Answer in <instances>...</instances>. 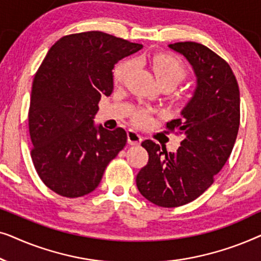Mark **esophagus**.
<instances>
[{
	"instance_id": "esophagus-1",
	"label": "esophagus",
	"mask_w": 261,
	"mask_h": 261,
	"mask_svg": "<svg viewBox=\"0 0 261 261\" xmlns=\"http://www.w3.org/2000/svg\"><path fill=\"white\" fill-rule=\"evenodd\" d=\"M127 140L129 145H139L142 141L141 135L133 129H129L127 132Z\"/></svg>"
}]
</instances>
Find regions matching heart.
Instances as JSON below:
<instances>
[{"label": "heart", "instance_id": "1", "mask_svg": "<svg viewBox=\"0 0 261 261\" xmlns=\"http://www.w3.org/2000/svg\"><path fill=\"white\" fill-rule=\"evenodd\" d=\"M132 67H133V62L132 60H124V62L120 63L115 67V70H114V82L116 84H120L126 81ZM152 69L159 84L171 83L176 87L185 77L184 66L181 65L179 60H177L171 56L158 55L153 57ZM134 121L139 126H148L152 122L151 114L147 110H140V112L135 114Z\"/></svg>", "mask_w": 261, "mask_h": 261}]
</instances>
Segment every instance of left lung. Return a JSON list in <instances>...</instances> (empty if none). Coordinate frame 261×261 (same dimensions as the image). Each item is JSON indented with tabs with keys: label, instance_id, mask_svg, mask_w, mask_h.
<instances>
[{
	"label": "left lung",
	"instance_id": "8db88e82",
	"mask_svg": "<svg viewBox=\"0 0 261 261\" xmlns=\"http://www.w3.org/2000/svg\"><path fill=\"white\" fill-rule=\"evenodd\" d=\"M169 48L190 64L196 87L180 119L166 124L184 135L180 147L167 152L152 140L141 144L148 163L137 174V187L164 208L187 204L213 184L229 158L240 124V91L230 66L197 42H176Z\"/></svg>",
	"mask_w": 261,
	"mask_h": 261
}]
</instances>
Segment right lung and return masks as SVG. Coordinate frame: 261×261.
Instances as JSON below:
<instances>
[{"label": "right lung", "instance_id": "1", "mask_svg": "<svg viewBox=\"0 0 261 261\" xmlns=\"http://www.w3.org/2000/svg\"><path fill=\"white\" fill-rule=\"evenodd\" d=\"M141 48L98 31L66 35L49 48L34 77L28 121L34 167L56 194H90L126 146L124 129L94 119L99 99L113 92L115 64Z\"/></svg>", "mask_w": 261, "mask_h": 261}]
</instances>
